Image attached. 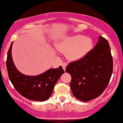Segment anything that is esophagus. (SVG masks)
I'll return each mask as SVG.
<instances>
[{"mask_svg":"<svg viewBox=\"0 0 123 123\" xmlns=\"http://www.w3.org/2000/svg\"><path fill=\"white\" fill-rule=\"evenodd\" d=\"M62 65L63 69L65 70H66V67H67V64L66 62H64V63H62Z\"/></svg>","mask_w":123,"mask_h":123,"instance_id":"obj_1","label":"esophagus"}]
</instances>
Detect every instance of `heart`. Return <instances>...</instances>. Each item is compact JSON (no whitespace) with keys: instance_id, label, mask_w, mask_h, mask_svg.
<instances>
[{"instance_id":"b5f03b06","label":"heart","mask_w":123,"mask_h":123,"mask_svg":"<svg viewBox=\"0 0 123 123\" xmlns=\"http://www.w3.org/2000/svg\"><path fill=\"white\" fill-rule=\"evenodd\" d=\"M59 51L66 54L70 60H77L84 57L92 48V41L82 35L69 36L61 41L56 46Z\"/></svg>"}]
</instances>
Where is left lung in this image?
<instances>
[{
  "label": "left lung",
  "mask_w": 123,
  "mask_h": 123,
  "mask_svg": "<svg viewBox=\"0 0 123 123\" xmlns=\"http://www.w3.org/2000/svg\"><path fill=\"white\" fill-rule=\"evenodd\" d=\"M113 57L108 42L99 36L97 45L82 58L70 62V88L77 99L86 102L99 97L108 86L113 73Z\"/></svg>",
  "instance_id": "left-lung-1"
}]
</instances>
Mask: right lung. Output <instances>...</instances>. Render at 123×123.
<instances>
[{
	"mask_svg": "<svg viewBox=\"0 0 123 123\" xmlns=\"http://www.w3.org/2000/svg\"><path fill=\"white\" fill-rule=\"evenodd\" d=\"M11 44L7 53L6 68L8 77L14 88L23 97L35 101H45L51 97L54 87L64 73L62 66L50 68L37 76H27L20 73L15 67L12 57Z\"/></svg>",
	"mask_w": 123,
	"mask_h": 123,
	"instance_id": "add662e5",
	"label": "right lung"
}]
</instances>
